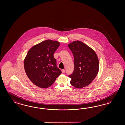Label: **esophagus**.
Wrapping results in <instances>:
<instances>
[{"label":"esophagus","instance_id":"esophagus-1","mask_svg":"<svg viewBox=\"0 0 125 125\" xmlns=\"http://www.w3.org/2000/svg\"><path fill=\"white\" fill-rule=\"evenodd\" d=\"M62 73H64L65 72V71L64 70V69H62Z\"/></svg>","mask_w":125,"mask_h":125}]
</instances>
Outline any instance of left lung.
Here are the masks:
<instances>
[{"instance_id":"left-lung-1","label":"left lung","mask_w":125,"mask_h":125,"mask_svg":"<svg viewBox=\"0 0 125 125\" xmlns=\"http://www.w3.org/2000/svg\"><path fill=\"white\" fill-rule=\"evenodd\" d=\"M73 52L74 60L73 72L68 77L71 84L77 88L89 85L98 73L99 60L95 52L80 41H76L68 45Z\"/></svg>"}]
</instances>
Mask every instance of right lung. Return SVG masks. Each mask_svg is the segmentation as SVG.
<instances>
[{
    "label": "right lung",
    "mask_w": 125,
    "mask_h": 125,
    "mask_svg": "<svg viewBox=\"0 0 125 125\" xmlns=\"http://www.w3.org/2000/svg\"><path fill=\"white\" fill-rule=\"evenodd\" d=\"M60 44L58 41L48 39L29 50L24 60V67L29 79L36 86L48 88L62 73L53 56Z\"/></svg>",
    "instance_id": "right-lung-1"
}]
</instances>
